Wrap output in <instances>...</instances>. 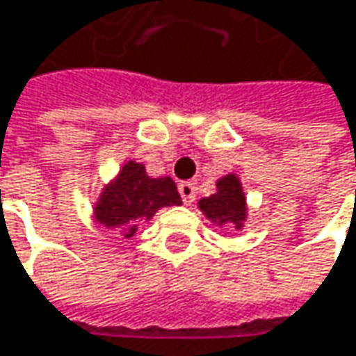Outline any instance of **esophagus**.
<instances>
[{
    "label": "esophagus",
    "instance_id": "obj_1",
    "mask_svg": "<svg viewBox=\"0 0 356 356\" xmlns=\"http://www.w3.org/2000/svg\"><path fill=\"white\" fill-rule=\"evenodd\" d=\"M179 193H181V199L185 205H191L197 195V185L193 181H183V183H179Z\"/></svg>",
    "mask_w": 356,
    "mask_h": 356
}]
</instances>
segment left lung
Segmentation results:
<instances>
[{"mask_svg":"<svg viewBox=\"0 0 356 356\" xmlns=\"http://www.w3.org/2000/svg\"><path fill=\"white\" fill-rule=\"evenodd\" d=\"M201 211L211 221L232 223L236 229L245 220V197L236 175H225L218 181V193L199 201Z\"/></svg>","mask_w":356,"mask_h":356,"instance_id":"1","label":"left lung"}]
</instances>
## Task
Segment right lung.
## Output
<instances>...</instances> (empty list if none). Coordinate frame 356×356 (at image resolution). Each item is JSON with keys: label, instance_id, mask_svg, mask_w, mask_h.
<instances>
[{"label": "right lung", "instance_id": "right-lung-1", "mask_svg": "<svg viewBox=\"0 0 356 356\" xmlns=\"http://www.w3.org/2000/svg\"><path fill=\"white\" fill-rule=\"evenodd\" d=\"M181 195L171 177L151 179L140 163L129 161L118 177L102 191L96 205L98 223L131 238L143 220H151L161 207L179 205Z\"/></svg>", "mask_w": 356, "mask_h": 356}]
</instances>
